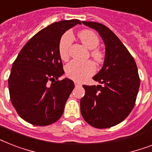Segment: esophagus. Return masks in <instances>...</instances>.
<instances>
[{
	"label": "esophagus",
	"instance_id": "obj_1",
	"mask_svg": "<svg viewBox=\"0 0 152 152\" xmlns=\"http://www.w3.org/2000/svg\"><path fill=\"white\" fill-rule=\"evenodd\" d=\"M74 83H75V86H81V85H82L80 83H79V82H77V81H75V82H74Z\"/></svg>",
	"mask_w": 152,
	"mask_h": 152
}]
</instances>
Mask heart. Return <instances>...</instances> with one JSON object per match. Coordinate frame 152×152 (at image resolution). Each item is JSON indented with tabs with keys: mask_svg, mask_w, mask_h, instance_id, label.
Here are the masks:
<instances>
[{
	"mask_svg": "<svg viewBox=\"0 0 152 152\" xmlns=\"http://www.w3.org/2000/svg\"><path fill=\"white\" fill-rule=\"evenodd\" d=\"M79 38L83 44L89 50H93L91 53V57L97 62L102 61L103 55L98 50H95L99 45V39L95 32L84 30L79 33ZM73 42V34L68 31L63 34L58 44V53L61 59L65 61L69 58V49ZM95 72V65L90 61H72L65 67L66 75L72 80L76 81H84Z\"/></svg>",
	"mask_w": 152,
	"mask_h": 152,
	"instance_id": "obj_1",
	"label": "heart"
}]
</instances>
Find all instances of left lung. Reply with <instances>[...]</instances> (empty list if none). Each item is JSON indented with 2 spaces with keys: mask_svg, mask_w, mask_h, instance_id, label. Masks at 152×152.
Returning a JSON list of instances; mask_svg holds the SVG:
<instances>
[{
  "mask_svg": "<svg viewBox=\"0 0 152 152\" xmlns=\"http://www.w3.org/2000/svg\"><path fill=\"white\" fill-rule=\"evenodd\" d=\"M82 23L99 34L105 44V58L101 70L93 77L102 85L83 86L81 114L93 127H112L125 120L135 105L140 83L137 64L108 27L99 23Z\"/></svg>",
  "mask_w": 152,
  "mask_h": 152,
  "instance_id": "left-lung-1",
  "label": "left lung"
}]
</instances>
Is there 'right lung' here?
<instances>
[{
    "label": "right lung",
    "mask_w": 152,
    "mask_h": 152,
    "mask_svg": "<svg viewBox=\"0 0 152 152\" xmlns=\"http://www.w3.org/2000/svg\"><path fill=\"white\" fill-rule=\"evenodd\" d=\"M77 24L79 20L49 25L27 42L13 62L8 79L11 102L27 122L45 126L63 114L75 86L69 78L56 81L64 73L58 44L64 32Z\"/></svg>",
    "instance_id": "add662e5"
}]
</instances>
